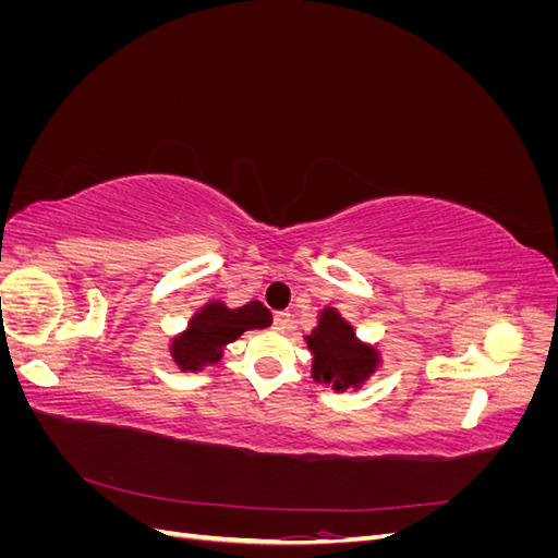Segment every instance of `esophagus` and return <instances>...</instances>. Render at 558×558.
<instances>
[{"instance_id":"esophagus-1","label":"esophagus","mask_w":558,"mask_h":558,"mask_svg":"<svg viewBox=\"0 0 558 558\" xmlns=\"http://www.w3.org/2000/svg\"><path fill=\"white\" fill-rule=\"evenodd\" d=\"M289 324H291V312H277L275 314V328L283 330V328H289Z\"/></svg>"}]
</instances>
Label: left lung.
<instances>
[{"label": "left lung", "instance_id": "8db88e82", "mask_svg": "<svg viewBox=\"0 0 558 558\" xmlns=\"http://www.w3.org/2000/svg\"><path fill=\"white\" fill-rule=\"evenodd\" d=\"M314 353L312 377L335 391L359 388L379 365L377 349L363 344L353 328L332 307L320 312L318 326L305 337Z\"/></svg>", "mask_w": 558, "mask_h": 558}]
</instances>
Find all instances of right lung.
<instances>
[{
    "label": "right lung",
    "instance_id": "1",
    "mask_svg": "<svg viewBox=\"0 0 558 558\" xmlns=\"http://www.w3.org/2000/svg\"><path fill=\"white\" fill-rule=\"evenodd\" d=\"M272 314L263 302L253 300L244 307L228 310L223 302H209L189 324V330L172 342V359L181 369L197 373L205 365L221 361L223 347L253 328H267Z\"/></svg>",
    "mask_w": 558,
    "mask_h": 558
}]
</instances>
